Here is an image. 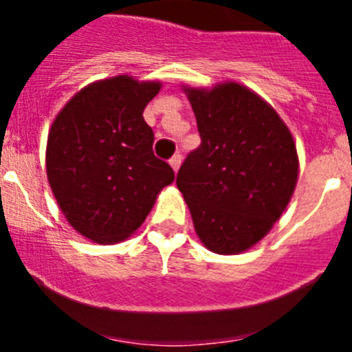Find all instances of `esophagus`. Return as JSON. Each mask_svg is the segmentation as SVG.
<instances>
[{
    "label": "esophagus",
    "mask_w": 352,
    "mask_h": 352,
    "mask_svg": "<svg viewBox=\"0 0 352 352\" xmlns=\"http://www.w3.org/2000/svg\"><path fill=\"white\" fill-rule=\"evenodd\" d=\"M182 160H183V157H182V155H179V153H176V155H174V157L169 160L170 167H173V169L176 170V173H178L179 166H182Z\"/></svg>",
    "instance_id": "34e87169"
}]
</instances>
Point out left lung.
Returning <instances> with one entry per match:
<instances>
[{
    "instance_id": "obj_1",
    "label": "left lung",
    "mask_w": 352,
    "mask_h": 352,
    "mask_svg": "<svg viewBox=\"0 0 352 352\" xmlns=\"http://www.w3.org/2000/svg\"><path fill=\"white\" fill-rule=\"evenodd\" d=\"M201 146L176 185L204 247L239 254L280 219L298 182L296 144L275 109L238 82L188 88Z\"/></svg>"
}]
</instances>
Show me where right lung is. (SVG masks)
<instances>
[{"label":"right lung","mask_w":352,"mask_h":352,"mask_svg":"<svg viewBox=\"0 0 352 352\" xmlns=\"http://www.w3.org/2000/svg\"><path fill=\"white\" fill-rule=\"evenodd\" d=\"M160 86L130 76L96 80L52 121L49 185L68 223L95 243L129 238L174 182L173 167L155 157L153 130L142 118Z\"/></svg>","instance_id":"right-lung-1"}]
</instances>
